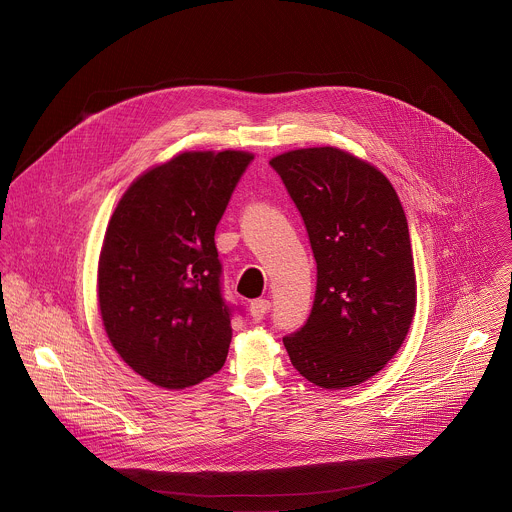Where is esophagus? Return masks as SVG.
I'll list each match as a JSON object with an SVG mask.
<instances>
[{
  "mask_svg": "<svg viewBox=\"0 0 512 512\" xmlns=\"http://www.w3.org/2000/svg\"><path fill=\"white\" fill-rule=\"evenodd\" d=\"M269 307H271V303H269L267 299H255V301H251V305H249V313H251V317H253L255 321H261V319L269 313Z\"/></svg>",
  "mask_w": 512,
  "mask_h": 512,
  "instance_id": "1",
  "label": "esophagus"
}]
</instances>
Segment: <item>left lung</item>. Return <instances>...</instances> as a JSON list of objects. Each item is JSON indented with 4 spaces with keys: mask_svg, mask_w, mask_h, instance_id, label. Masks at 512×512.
<instances>
[{
    "mask_svg": "<svg viewBox=\"0 0 512 512\" xmlns=\"http://www.w3.org/2000/svg\"><path fill=\"white\" fill-rule=\"evenodd\" d=\"M269 164L303 217L317 263L311 313L283 346L311 384L358 386L396 356L414 319L402 203L376 166L335 146L289 150Z\"/></svg>",
    "mask_w": 512,
    "mask_h": 512,
    "instance_id": "left-lung-1",
    "label": "left lung"
}]
</instances>
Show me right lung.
<instances>
[{"label": "right lung", "instance_id": "right-lung-1", "mask_svg": "<svg viewBox=\"0 0 512 512\" xmlns=\"http://www.w3.org/2000/svg\"><path fill=\"white\" fill-rule=\"evenodd\" d=\"M253 160L189 150L148 168L118 201L98 261V305L116 354L144 380L185 390L231 344L215 229Z\"/></svg>", "mask_w": 512, "mask_h": 512}]
</instances>
